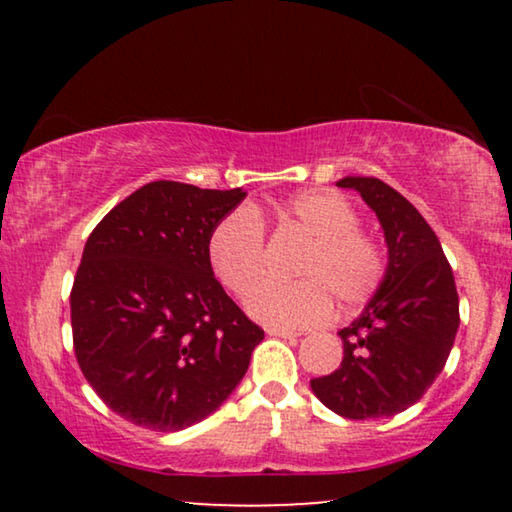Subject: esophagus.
Returning <instances> with one entry per match:
<instances>
[{"label": "esophagus", "mask_w": 512, "mask_h": 512, "mask_svg": "<svg viewBox=\"0 0 512 512\" xmlns=\"http://www.w3.org/2000/svg\"><path fill=\"white\" fill-rule=\"evenodd\" d=\"M265 333L275 335V338H298V335H300L296 331H289V328H277V326H268V328H265Z\"/></svg>", "instance_id": "1"}]
</instances>
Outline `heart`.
I'll use <instances>...</instances> for the list:
<instances>
[{
	"label": "heart",
	"mask_w": 512,
	"mask_h": 512,
	"mask_svg": "<svg viewBox=\"0 0 512 512\" xmlns=\"http://www.w3.org/2000/svg\"><path fill=\"white\" fill-rule=\"evenodd\" d=\"M282 226L307 237L296 263V282H265V230L254 209L223 216L209 233L207 258L214 275L235 296H247V310L270 326L307 328L324 324L333 303L352 310L375 296L387 275V254L373 235L359 228V214L331 191H303L277 207Z\"/></svg>",
	"instance_id": "1"
}]
</instances>
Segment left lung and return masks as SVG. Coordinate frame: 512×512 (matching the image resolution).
Returning <instances> with one entry per match:
<instances>
[{"instance_id": "1", "label": "left lung", "mask_w": 512, "mask_h": 512, "mask_svg": "<svg viewBox=\"0 0 512 512\" xmlns=\"http://www.w3.org/2000/svg\"><path fill=\"white\" fill-rule=\"evenodd\" d=\"M380 219L389 249L384 282L361 317L338 333L342 363L310 382L347 419L391 417L415 405L443 370L459 328L450 263L424 216L375 177H345Z\"/></svg>"}]
</instances>
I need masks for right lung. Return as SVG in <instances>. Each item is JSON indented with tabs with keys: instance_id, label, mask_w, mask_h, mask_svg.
I'll list each match as a JSON object with an SVG mask.
<instances>
[{
	"instance_id": "1",
	"label": "right lung",
	"mask_w": 512,
	"mask_h": 512,
	"mask_svg": "<svg viewBox=\"0 0 512 512\" xmlns=\"http://www.w3.org/2000/svg\"><path fill=\"white\" fill-rule=\"evenodd\" d=\"M244 195L151 181L90 233L69 296L74 352L95 394L128 422L186 429L247 373L263 328L207 258L209 233Z\"/></svg>"
}]
</instances>
